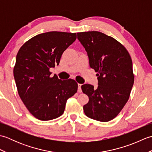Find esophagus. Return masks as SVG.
<instances>
[{"mask_svg":"<svg viewBox=\"0 0 152 152\" xmlns=\"http://www.w3.org/2000/svg\"><path fill=\"white\" fill-rule=\"evenodd\" d=\"M81 86H82V84H80V83H78V91L79 93H81L82 91V88H81Z\"/></svg>","mask_w":152,"mask_h":152,"instance_id":"obj_1","label":"esophagus"}]
</instances>
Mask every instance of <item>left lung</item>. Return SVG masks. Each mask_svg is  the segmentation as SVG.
<instances>
[{
  "label": "left lung",
  "mask_w": 152,
  "mask_h": 152,
  "mask_svg": "<svg viewBox=\"0 0 152 152\" xmlns=\"http://www.w3.org/2000/svg\"><path fill=\"white\" fill-rule=\"evenodd\" d=\"M77 37L88 53L90 67L98 72L97 89L90 84L81 87L89 97L83 111L89 118L109 121L129 98L134 80L131 57L120 42L101 32H82Z\"/></svg>",
  "instance_id": "1"
}]
</instances>
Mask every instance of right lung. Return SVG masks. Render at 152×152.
<instances>
[{
    "instance_id": "right-lung-1",
    "label": "right lung",
    "mask_w": 152,
    "mask_h": 152,
    "mask_svg": "<svg viewBox=\"0 0 152 152\" xmlns=\"http://www.w3.org/2000/svg\"><path fill=\"white\" fill-rule=\"evenodd\" d=\"M76 33L51 31L27 40L19 50L14 76L21 101L34 118L51 120L63 114L67 99L78 90L74 80L51 77L50 69L59 64Z\"/></svg>"
}]
</instances>
